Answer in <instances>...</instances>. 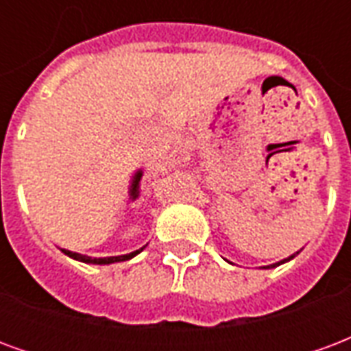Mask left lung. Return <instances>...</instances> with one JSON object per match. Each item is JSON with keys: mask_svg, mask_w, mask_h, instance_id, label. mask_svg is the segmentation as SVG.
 Listing matches in <instances>:
<instances>
[{"mask_svg": "<svg viewBox=\"0 0 351 351\" xmlns=\"http://www.w3.org/2000/svg\"><path fill=\"white\" fill-rule=\"evenodd\" d=\"M301 252V250H299ZM299 252H295V254H291V256H289V258H286V259H282V261H278V263H272V265H267V267H263V269H272V267H278V265H282V263H286V261H291V259L295 258V256H297V254H299Z\"/></svg>", "mask_w": 351, "mask_h": 351, "instance_id": "left-lung-1", "label": "left lung"}]
</instances>
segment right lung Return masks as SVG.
Masks as SVG:
<instances>
[{
	"label": "right lung",
	"mask_w": 351,
	"mask_h": 351,
	"mask_svg": "<svg viewBox=\"0 0 351 351\" xmlns=\"http://www.w3.org/2000/svg\"><path fill=\"white\" fill-rule=\"evenodd\" d=\"M145 248V246H143ZM143 248L138 250L131 252V254H123V256H110V258H90V256H82V254H77V252L71 250H64L65 256H69L71 259H77V261H82V263H90V265H110V263H118V261H128V259L135 258L137 254L143 252Z\"/></svg>",
	"instance_id": "right-lung-1"
}]
</instances>
